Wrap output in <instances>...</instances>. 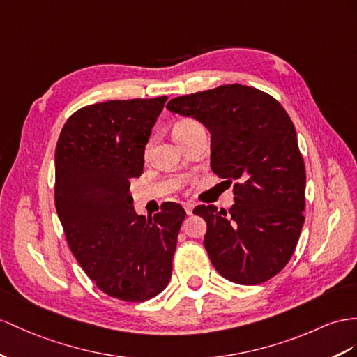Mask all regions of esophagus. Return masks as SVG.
Returning a JSON list of instances; mask_svg holds the SVG:
<instances>
[{
	"label": "esophagus",
	"mask_w": 357,
	"mask_h": 357,
	"mask_svg": "<svg viewBox=\"0 0 357 357\" xmlns=\"http://www.w3.org/2000/svg\"><path fill=\"white\" fill-rule=\"evenodd\" d=\"M193 208H195L193 204H184V209H185V213H187L188 215L193 214Z\"/></svg>",
	"instance_id": "34e87169"
}]
</instances>
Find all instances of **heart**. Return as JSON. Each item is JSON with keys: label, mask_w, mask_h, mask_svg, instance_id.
<instances>
[{"label": "heart", "mask_w": 357, "mask_h": 357, "mask_svg": "<svg viewBox=\"0 0 357 357\" xmlns=\"http://www.w3.org/2000/svg\"><path fill=\"white\" fill-rule=\"evenodd\" d=\"M197 128H202V126H200L196 121H193V119H181V121H178L175 126H173V135L176 137L181 134H187L197 130Z\"/></svg>", "instance_id": "obj_1"}]
</instances>
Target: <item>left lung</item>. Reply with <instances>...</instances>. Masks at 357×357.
I'll list each match as a JSON object with an SVG mask.
<instances>
[{
	"label": "left lung",
	"instance_id": "left-lung-1",
	"mask_svg": "<svg viewBox=\"0 0 357 357\" xmlns=\"http://www.w3.org/2000/svg\"><path fill=\"white\" fill-rule=\"evenodd\" d=\"M167 109L211 134V169L234 184L229 213L199 205L214 268L240 285H258L287 266L305 223L306 172L288 113L264 91L227 84L173 98Z\"/></svg>",
	"mask_w": 357,
	"mask_h": 357
}]
</instances>
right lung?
I'll use <instances>...</instances> for the list:
<instances>
[{"label":"right lung","instance_id":"obj_1","mask_svg":"<svg viewBox=\"0 0 357 357\" xmlns=\"http://www.w3.org/2000/svg\"><path fill=\"white\" fill-rule=\"evenodd\" d=\"M167 96L107 100L72 114L56 148V209L75 259L96 287L144 301L167 287L184 208L134 211L130 179L143 173L144 146Z\"/></svg>","mask_w":357,"mask_h":357}]
</instances>
